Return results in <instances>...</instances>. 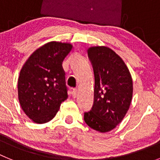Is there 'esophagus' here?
I'll return each mask as SVG.
<instances>
[{"label": "esophagus", "instance_id": "34e87169", "mask_svg": "<svg viewBox=\"0 0 160 160\" xmlns=\"http://www.w3.org/2000/svg\"><path fill=\"white\" fill-rule=\"evenodd\" d=\"M72 96L73 98H76L78 96V90L77 89H73L72 90Z\"/></svg>", "mask_w": 160, "mask_h": 160}]
</instances>
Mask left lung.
Listing matches in <instances>:
<instances>
[{
    "label": "left lung",
    "instance_id": "left-lung-1",
    "mask_svg": "<svg viewBox=\"0 0 160 160\" xmlns=\"http://www.w3.org/2000/svg\"><path fill=\"white\" fill-rule=\"evenodd\" d=\"M94 73V103L84 112L90 128L107 132L121 122L132 99V78L122 59L105 46L87 50Z\"/></svg>",
    "mask_w": 160,
    "mask_h": 160
}]
</instances>
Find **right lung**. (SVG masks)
<instances>
[{
    "label": "right lung",
    "mask_w": 160,
    "mask_h": 160,
    "mask_svg": "<svg viewBox=\"0 0 160 160\" xmlns=\"http://www.w3.org/2000/svg\"><path fill=\"white\" fill-rule=\"evenodd\" d=\"M72 46L51 42L35 50L20 72L18 98L22 110L36 123L52 119L67 98L62 62Z\"/></svg>",
    "instance_id": "obj_1"
}]
</instances>
